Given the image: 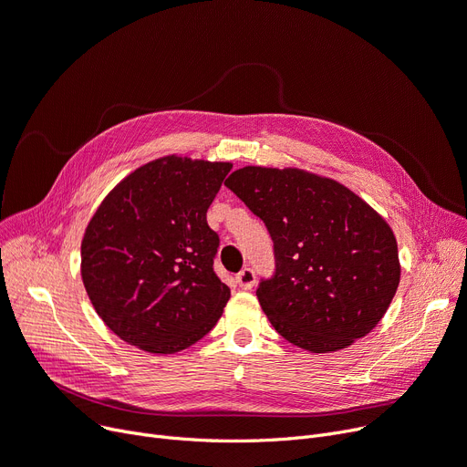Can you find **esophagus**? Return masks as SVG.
I'll use <instances>...</instances> for the list:
<instances>
[{"mask_svg": "<svg viewBox=\"0 0 467 467\" xmlns=\"http://www.w3.org/2000/svg\"><path fill=\"white\" fill-rule=\"evenodd\" d=\"M235 281H237V285L243 288V291H251V288H253L254 283H256V275H254V272H253L251 268H245V270H241V272L235 275Z\"/></svg>", "mask_w": 467, "mask_h": 467, "instance_id": "esophagus-1", "label": "esophagus"}]
</instances>
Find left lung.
<instances>
[{
  "mask_svg": "<svg viewBox=\"0 0 467 467\" xmlns=\"http://www.w3.org/2000/svg\"><path fill=\"white\" fill-rule=\"evenodd\" d=\"M226 186L264 220L275 274L256 288L279 335L312 353L367 337L401 279L388 222L344 184L296 167H243Z\"/></svg>",
  "mask_w": 467,
  "mask_h": 467,
  "instance_id": "1",
  "label": "left lung"
}]
</instances>
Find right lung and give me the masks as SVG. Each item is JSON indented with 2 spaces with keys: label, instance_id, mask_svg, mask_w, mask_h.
<instances>
[{
  "label": "right lung",
  "instance_id": "right-lung-1",
  "mask_svg": "<svg viewBox=\"0 0 467 467\" xmlns=\"http://www.w3.org/2000/svg\"><path fill=\"white\" fill-rule=\"evenodd\" d=\"M232 163L165 155L109 192L81 241V279L104 325L130 346L167 355L216 325L230 300L213 258L207 209Z\"/></svg>",
  "mask_w": 467,
  "mask_h": 467
}]
</instances>
